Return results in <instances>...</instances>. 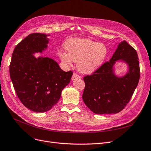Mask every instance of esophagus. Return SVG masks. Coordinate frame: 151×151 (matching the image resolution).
<instances>
[{"label": "esophagus", "mask_w": 151, "mask_h": 151, "mask_svg": "<svg viewBox=\"0 0 151 151\" xmlns=\"http://www.w3.org/2000/svg\"><path fill=\"white\" fill-rule=\"evenodd\" d=\"M80 78H81V77L78 75L76 74V73H73V75L71 77V80H75L76 79H80Z\"/></svg>", "instance_id": "1"}]
</instances>
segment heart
I'll return each instance as SVG.
<instances>
[{"mask_svg": "<svg viewBox=\"0 0 151 151\" xmlns=\"http://www.w3.org/2000/svg\"><path fill=\"white\" fill-rule=\"evenodd\" d=\"M65 50H60L58 54L68 66L76 63V68L83 74H91L104 63L107 55V48L103 43L85 38H71L64 44Z\"/></svg>", "mask_w": 151, "mask_h": 151, "instance_id": "obj_1", "label": "heart"}]
</instances>
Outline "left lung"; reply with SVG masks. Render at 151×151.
Here are the masks:
<instances>
[{"instance_id":"1","label":"left lung","mask_w":151,"mask_h":151,"mask_svg":"<svg viewBox=\"0 0 151 151\" xmlns=\"http://www.w3.org/2000/svg\"><path fill=\"white\" fill-rule=\"evenodd\" d=\"M127 64L123 76L115 73L116 63ZM140 78L139 58L136 50L125 40L118 45L113 57L92 75L83 78L85 87L82 96L85 105L97 114H116L123 110L131 99Z\"/></svg>"}]
</instances>
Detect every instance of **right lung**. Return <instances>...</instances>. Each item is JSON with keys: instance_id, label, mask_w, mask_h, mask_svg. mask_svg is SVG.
<instances>
[{"instance_id": "add662e5", "label": "right lung", "mask_w": 151, "mask_h": 151, "mask_svg": "<svg viewBox=\"0 0 151 151\" xmlns=\"http://www.w3.org/2000/svg\"><path fill=\"white\" fill-rule=\"evenodd\" d=\"M49 36L37 33L24 38L15 47L9 66L17 96L26 107L37 113L48 111L58 103L73 75L54 59L34 55L47 49Z\"/></svg>"}]
</instances>
